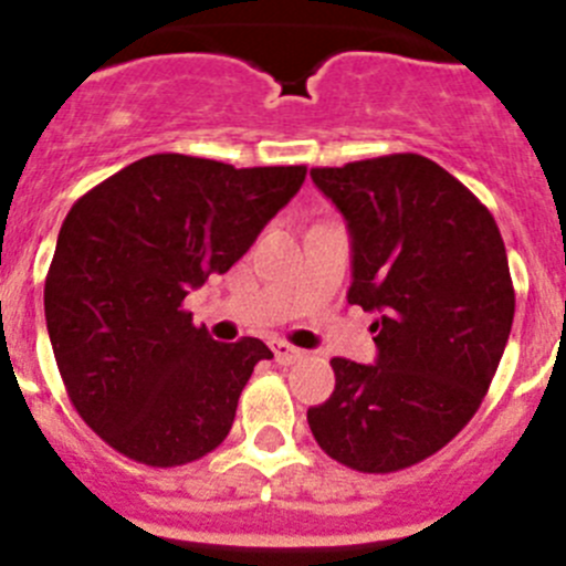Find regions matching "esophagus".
Masks as SVG:
<instances>
[{"label": "esophagus", "instance_id": "obj_1", "mask_svg": "<svg viewBox=\"0 0 566 566\" xmlns=\"http://www.w3.org/2000/svg\"><path fill=\"white\" fill-rule=\"evenodd\" d=\"M271 348H273V357H276L279 366H293V363H298L301 357H304V352H301V348L290 346V343H284V340H273Z\"/></svg>", "mask_w": 566, "mask_h": 566}]
</instances>
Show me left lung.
<instances>
[{"label": "left lung", "instance_id": "1", "mask_svg": "<svg viewBox=\"0 0 566 566\" xmlns=\"http://www.w3.org/2000/svg\"><path fill=\"white\" fill-rule=\"evenodd\" d=\"M352 237L348 304L377 313L374 366L335 357L307 410L321 450L357 472L436 455L483 402L514 324V284L491 211L419 153L310 170Z\"/></svg>", "mask_w": 566, "mask_h": 566}]
</instances>
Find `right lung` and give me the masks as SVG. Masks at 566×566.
<instances>
[{
  "instance_id": "add662e5",
  "label": "right lung",
  "mask_w": 566,
  "mask_h": 566,
  "mask_svg": "<svg viewBox=\"0 0 566 566\" xmlns=\"http://www.w3.org/2000/svg\"><path fill=\"white\" fill-rule=\"evenodd\" d=\"M304 176L156 153L69 209L44 284L46 332L69 399L116 452L184 467L229 436L253 366L273 352L256 337L211 340L181 301L234 265Z\"/></svg>"
}]
</instances>
